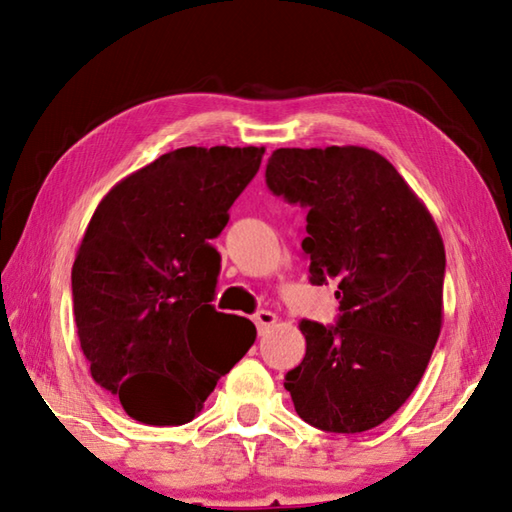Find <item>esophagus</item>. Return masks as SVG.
Returning <instances> with one entry per match:
<instances>
[{"label": "esophagus", "instance_id": "34e87169", "mask_svg": "<svg viewBox=\"0 0 512 512\" xmlns=\"http://www.w3.org/2000/svg\"><path fill=\"white\" fill-rule=\"evenodd\" d=\"M277 314L270 312V310H259L255 314V323H257V330L259 334H264L268 328H273V325H277Z\"/></svg>", "mask_w": 512, "mask_h": 512}]
</instances>
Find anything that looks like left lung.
Masks as SVG:
<instances>
[{"instance_id":"left-lung-1","label":"left lung","mask_w":512,"mask_h":512,"mask_svg":"<svg viewBox=\"0 0 512 512\" xmlns=\"http://www.w3.org/2000/svg\"><path fill=\"white\" fill-rule=\"evenodd\" d=\"M266 184L308 209L310 281H334L332 328L301 321L306 356L286 374L295 411L330 433H361L405 405L442 328L444 244L427 206L367 147L273 151Z\"/></svg>"}]
</instances>
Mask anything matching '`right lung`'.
I'll use <instances>...</instances> for the list:
<instances>
[{"label":"right lung","mask_w":512,"mask_h":512,"mask_svg":"<svg viewBox=\"0 0 512 512\" xmlns=\"http://www.w3.org/2000/svg\"><path fill=\"white\" fill-rule=\"evenodd\" d=\"M264 147H182L110 189L72 266L74 321L96 385L129 418L176 427L198 416L255 325L217 312L220 253L237 195Z\"/></svg>","instance_id":"obj_1"}]
</instances>
